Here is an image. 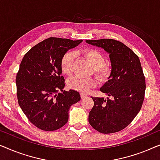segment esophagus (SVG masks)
<instances>
[{
    "mask_svg": "<svg viewBox=\"0 0 160 160\" xmlns=\"http://www.w3.org/2000/svg\"><path fill=\"white\" fill-rule=\"evenodd\" d=\"M81 97H82V98H85L86 97H87V95H86V94L82 93V94H81Z\"/></svg>",
    "mask_w": 160,
    "mask_h": 160,
    "instance_id": "esophagus-1",
    "label": "esophagus"
}]
</instances>
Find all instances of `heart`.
<instances>
[{"mask_svg": "<svg viewBox=\"0 0 160 160\" xmlns=\"http://www.w3.org/2000/svg\"><path fill=\"white\" fill-rule=\"evenodd\" d=\"M78 54H82L92 65L94 70L98 77L105 78L108 76V68L104 64L105 58L102 54L98 50L87 49L78 52ZM74 61V54L72 52L65 53L61 60V70L62 73L70 75L73 71V65ZM70 88L75 89L81 92H87L92 87H95V81L92 78H83L75 76L70 78L68 82Z\"/></svg>", "mask_w": 160, "mask_h": 160, "instance_id": "b5f03b06", "label": "heart"}]
</instances>
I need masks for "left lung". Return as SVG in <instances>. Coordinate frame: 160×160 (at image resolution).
<instances>
[{
    "instance_id": "1",
    "label": "left lung",
    "mask_w": 160,
    "mask_h": 160,
    "mask_svg": "<svg viewBox=\"0 0 160 160\" xmlns=\"http://www.w3.org/2000/svg\"><path fill=\"white\" fill-rule=\"evenodd\" d=\"M86 42L109 54L111 65L108 82L100 89L111 99L92 98L94 106L89 113V122L104 134L119 132L134 119L143 102L146 82L139 58L126 45L113 39Z\"/></svg>"
}]
</instances>
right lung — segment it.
<instances>
[{"label": "right lung", "mask_w": 160, "mask_h": 160, "mask_svg": "<svg viewBox=\"0 0 160 160\" xmlns=\"http://www.w3.org/2000/svg\"><path fill=\"white\" fill-rule=\"evenodd\" d=\"M82 41L51 37L31 48L22 60L16 78L18 102L29 121L41 130L62 128L71 106L81 100L78 92L62 89L60 64L63 55Z\"/></svg>", "instance_id": "1"}]
</instances>
